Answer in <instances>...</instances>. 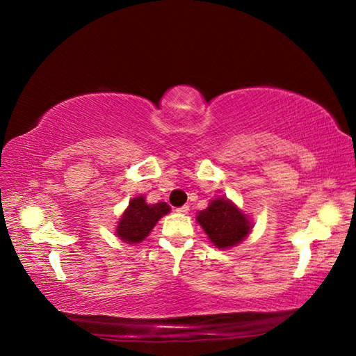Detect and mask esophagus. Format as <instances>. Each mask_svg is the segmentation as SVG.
Returning <instances> with one entry per match:
<instances>
[{"mask_svg": "<svg viewBox=\"0 0 356 356\" xmlns=\"http://www.w3.org/2000/svg\"><path fill=\"white\" fill-rule=\"evenodd\" d=\"M176 212H177V213H180V215H186V213L190 212V207H188V206H182V207L176 209Z\"/></svg>", "mask_w": 356, "mask_h": 356, "instance_id": "obj_1", "label": "esophagus"}]
</instances>
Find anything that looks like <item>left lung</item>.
<instances>
[{
	"label": "left lung",
	"instance_id": "8db88e82",
	"mask_svg": "<svg viewBox=\"0 0 356 356\" xmlns=\"http://www.w3.org/2000/svg\"><path fill=\"white\" fill-rule=\"evenodd\" d=\"M196 221L218 250L237 246L252 231V220L236 202L225 196L210 200L207 209L196 215Z\"/></svg>",
	"mask_w": 356,
	"mask_h": 356
}]
</instances>
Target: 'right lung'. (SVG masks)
Instances as JSON below:
<instances>
[{
	"label": "right lung",
	"instance_id": "1",
	"mask_svg": "<svg viewBox=\"0 0 356 356\" xmlns=\"http://www.w3.org/2000/svg\"><path fill=\"white\" fill-rule=\"evenodd\" d=\"M170 212L171 207L166 202L147 204L144 195L131 197L127 209L120 215L114 236L129 245L141 243L161 216Z\"/></svg>",
	"mask_w": 356,
	"mask_h": 356
}]
</instances>
